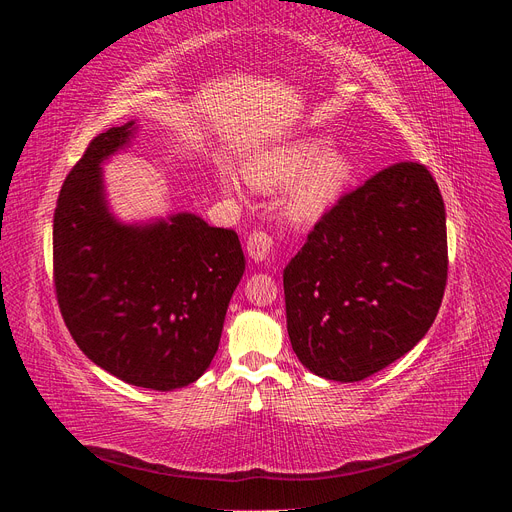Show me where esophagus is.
Here are the masks:
<instances>
[{
    "instance_id": "34e87169",
    "label": "esophagus",
    "mask_w": 512,
    "mask_h": 512,
    "mask_svg": "<svg viewBox=\"0 0 512 512\" xmlns=\"http://www.w3.org/2000/svg\"><path fill=\"white\" fill-rule=\"evenodd\" d=\"M273 250V239L262 230H254L250 237H247V256H250L254 262L267 260Z\"/></svg>"
}]
</instances>
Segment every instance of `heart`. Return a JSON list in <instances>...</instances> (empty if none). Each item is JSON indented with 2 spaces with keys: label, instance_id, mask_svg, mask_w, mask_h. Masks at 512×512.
Returning a JSON list of instances; mask_svg holds the SVG:
<instances>
[{
  "label": "heart",
  "instance_id": "heart-1",
  "mask_svg": "<svg viewBox=\"0 0 512 512\" xmlns=\"http://www.w3.org/2000/svg\"><path fill=\"white\" fill-rule=\"evenodd\" d=\"M356 175V162L346 151L331 149L324 136H305L286 145L269 147L243 162V177L256 190L286 188L282 215L294 226L318 222ZM224 188L235 190L237 181L224 177Z\"/></svg>",
  "mask_w": 512,
  "mask_h": 512
}]
</instances>
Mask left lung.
<instances>
[{
    "label": "left lung",
    "instance_id": "obj_1",
    "mask_svg": "<svg viewBox=\"0 0 512 512\" xmlns=\"http://www.w3.org/2000/svg\"><path fill=\"white\" fill-rule=\"evenodd\" d=\"M446 271L438 183L416 162L380 170L322 215L284 269L294 354L335 382L376 374L425 337Z\"/></svg>",
    "mask_w": 512,
    "mask_h": 512
}]
</instances>
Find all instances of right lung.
<instances>
[{
    "mask_svg": "<svg viewBox=\"0 0 512 512\" xmlns=\"http://www.w3.org/2000/svg\"><path fill=\"white\" fill-rule=\"evenodd\" d=\"M136 121L98 134L59 192L53 273L66 327L87 359L153 391L196 382L220 346L245 271L235 230L196 213L126 224L108 207L102 164Z\"/></svg>",
    "mask_w": 512,
    "mask_h": 512,
    "instance_id": "1",
    "label": "right lung"
}]
</instances>
